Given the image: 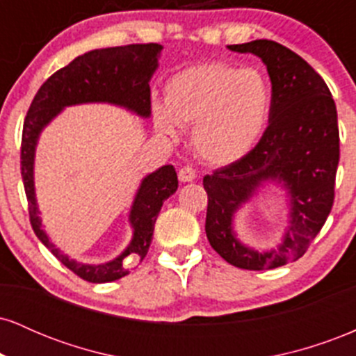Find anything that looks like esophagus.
Instances as JSON below:
<instances>
[{
  "label": "esophagus",
  "instance_id": "esophagus-1",
  "mask_svg": "<svg viewBox=\"0 0 356 356\" xmlns=\"http://www.w3.org/2000/svg\"><path fill=\"white\" fill-rule=\"evenodd\" d=\"M195 179V170L192 169V167H189V165H186V167H182L181 170H179V181L181 182H192Z\"/></svg>",
  "mask_w": 356,
  "mask_h": 356
}]
</instances>
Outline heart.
I'll return each mask as SVG.
<instances>
[{
    "mask_svg": "<svg viewBox=\"0 0 356 356\" xmlns=\"http://www.w3.org/2000/svg\"><path fill=\"white\" fill-rule=\"evenodd\" d=\"M271 88L254 68L206 63L179 72L165 85V105H155L157 132L175 140L192 127L191 142L202 161L227 165L257 144L271 113Z\"/></svg>",
    "mask_w": 356,
    "mask_h": 356,
    "instance_id": "obj_1",
    "label": "heart"
}]
</instances>
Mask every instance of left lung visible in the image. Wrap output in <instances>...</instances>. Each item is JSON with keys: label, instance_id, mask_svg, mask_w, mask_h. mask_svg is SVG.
<instances>
[{"label": "left lung", "instance_id": "8db88e82", "mask_svg": "<svg viewBox=\"0 0 356 356\" xmlns=\"http://www.w3.org/2000/svg\"><path fill=\"white\" fill-rule=\"evenodd\" d=\"M227 50L263 61L271 80V113L251 152L204 177L206 234L232 266L275 269L305 254L332 211L340 161L337 105L325 80L283 44L254 40ZM266 186L284 192L289 214L278 246L256 250L238 239L234 220Z\"/></svg>", "mask_w": 356, "mask_h": 356}]
</instances>
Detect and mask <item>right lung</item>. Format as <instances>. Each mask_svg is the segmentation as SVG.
<instances>
[{
	"label": "right lung",
	"mask_w": 356,
	"mask_h": 356,
	"mask_svg": "<svg viewBox=\"0 0 356 356\" xmlns=\"http://www.w3.org/2000/svg\"><path fill=\"white\" fill-rule=\"evenodd\" d=\"M162 44H127L102 48L76 56L55 72L40 87L23 125L22 177L30 209V220L38 239L70 271L90 283H112L129 275V263L144 259L152 243L154 224L164 201L179 187L174 165L159 167L138 184L129 211L132 238L117 257L107 263H81L65 254L53 243L40 218L35 187V157L43 130L67 107L85 104H108L140 118L150 117V79L159 68ZM129 257L127 258L126 256Z\"/></svg>",
	"instance_id": "1"
}]
</instances>
